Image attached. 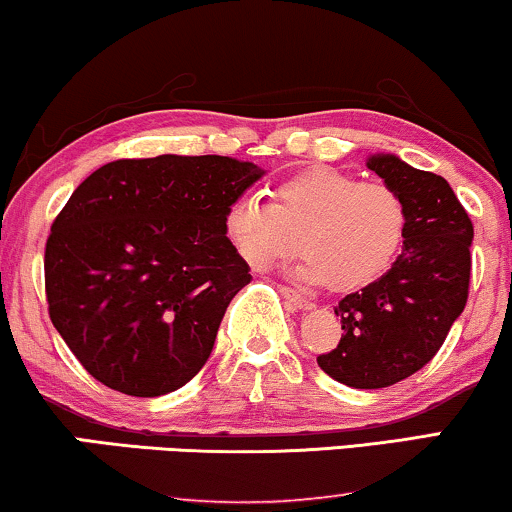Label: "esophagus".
Instances as JSON below:
<instances>
[{
    "label": "esophagus",
    "instance_id": "1",
    "mask_svg": "<svg viewBox=\"0 0 512 512\" xmlns=\"http://www.w3.org/2000/svg\"><path fill=\"white\" fill-rule=\"evenodd\" d=\"M281 293H283V295H286V300H290V302H293L297 309H312V307H314V304H312V302H309V300H307V297H302L300 293H297V290H295V288H288V286H283V288H281Z\"/></svg>",
    "mask_w": 512,
    "mask_h": 512
}]
</instances>
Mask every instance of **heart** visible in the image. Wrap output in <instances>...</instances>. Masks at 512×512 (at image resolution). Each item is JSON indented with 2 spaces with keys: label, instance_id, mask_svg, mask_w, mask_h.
Here are the masks:
<instances>
[{
  "label": "heart",
  "instance_id": "1",
  "mask_svg": "<svg viewBox=\"0 0 512 512\" xmlns=\"http://www.w3.org/2000/svg\"><path fill=\"white\" fill-rule=\"evenodd\" d=\"M224 229L255 269L293 257L300 238L304 260L295 274L304 283L357 293L390 271L404 245L409 212L390 186L316 167L276 186L274 203L255 193L236 198Z\"/></svg>",
  "mask_w": 512,
  "mask_h": 512
}]
</instances>
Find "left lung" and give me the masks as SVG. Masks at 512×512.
Wrapping results in <instances>:
<instances>
[{
  "label": "left lung",
  "mask_w": 512,
  "mask_h": 512,
  "mask_svg": "<svg viewBox=\"0 0 512 512\" xmlns=\"http://www.w3.org/2000/svg\"><path fill=\"white\" fill-rule=\"evenodd\" d=\"M409 212L404 248L392 269L335 307L342 338L316 361L333 380L378 390L420 371L439 352L468 302L472 222L449 181L397 155L368 158Z\"/></svg>",
  "instance_id": "obj_1"
}]
</instances>
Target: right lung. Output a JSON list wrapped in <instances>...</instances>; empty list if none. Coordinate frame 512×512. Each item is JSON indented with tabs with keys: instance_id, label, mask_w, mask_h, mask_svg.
Wrapping results in <instances>:
<instances>
[{
	"instance_id": "obj_1",
	"label": "right lung",
	"mask_w": 512,
	"mask_h": 512,
	"mask_svg": "<svg viewBox=\"0 0 512 512\" xmlns=\"http://www.w3.org/2000/svg\"><path fill=\"white\" fill-rule=\"evenodd\" d=\"M262 174L226 155H158L113 160L77 186L51 224L44 288L89 375L160 397L205 366L252 278L226 238V210Z\"/></svg>"
}]
</instances>
